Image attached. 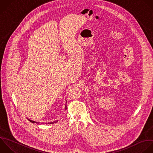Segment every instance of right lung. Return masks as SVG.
Wrapping results in <instances>:
<instances>
[{
  "label": "right lung",
  "mask_w": 153,
  "mask_h": 153,
  "mask_svg": "<svg viewBox=\"0 0 153 153\" xmlns=\"http://www.w3.org/2000/svg\"><path fill=\"white\" fill-rule=\"evenodd\" d=\"M65 109H66V106H65ZM29 120V119H28ZM30 122H32V123H39L38 122H36V121H32V120H29ZM58 121H53V122H51V123H47L46 124H54V123H57Z\"/></svg>",
  "instance_id": "1"
}]
</instances>
